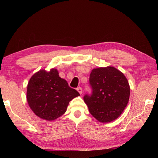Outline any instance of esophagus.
I'll use <instances>...</instances> for the list:
<instances>
[{"instance_id":"esophagus-1","label":"esophagus","mask_w":158,"mask_h":158,"mask_svg":"<svg viewBox=\"0 0 158 158\" xmlns=\"http://www.w3.org/2000/svg\"><path fill=\"white\" fill-rule=\"evenodd\" d=\"M77 91L79 92L80 94H82V88L81 87H79L77 88Z\"/></svg>"}]
</instances>
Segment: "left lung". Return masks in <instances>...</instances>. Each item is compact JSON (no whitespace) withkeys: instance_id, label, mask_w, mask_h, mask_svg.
Listing matches in <instances>:
<instances>
[{"instance_id":"1","label":"left lung","mask_w":158,"mask_h":158,"mask_svg":"<svg viewBox=\"0 0 158 158\" xmlns=\"http://www.w3.org/2000/svg\"><path fill=\"white\" fill-rule=\"evenodd\" d=\"M91 95L84 100L92 115L102 123H109L121 115L130 97V86L123 73L113 66L94 69L89 75Z\"/></svg>"}]
</instances>
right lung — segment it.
I'll use <instances>...</instances> for the list:
<instances>
[{
    "mask_svg": "<svg viewBox=\"0 0 158 158\" xmlns=\"http://www.w3.org/2000/svg\"><path fill=\"white\" fill-rule=\"evenodd\" d=\"M80 95L61 78L56 69L40 70L33 74L27 87L28 105L37 117L53 121L66 112L69 102Z\"/></svg>",
    "mask_w": 158,
    "mask_h": 158,
    "instance_id": "add662e5",
    "label": "right lung"
}]
</instances>
